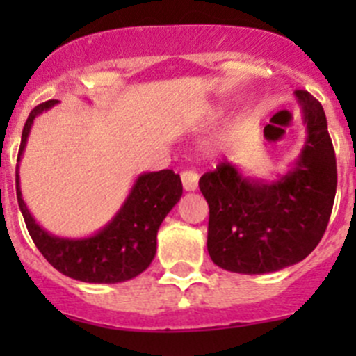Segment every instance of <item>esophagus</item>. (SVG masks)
I'll list each match as a JSON object with an SVG mask.
<instances>
[{
	"label": "esophagus",
	"instance_id": "1",
	"mask_svg": "<svg viewBox=\"0 0 356 356\" xmlns=\"http://www.w3.org/2000/svg\"><path fill=\"white\" fill-rule=\"evenodd\" d=\"M181 181L186 191H196V188H198V174H196V172L193 170L182 172Z\"/></svg>",
	"mask_w": 356,
	"mask_h": 356
}]
</instances>
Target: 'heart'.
<instances>
[{"label":"heart","instance_id":"heart-1","mask_svg":"<svg viewBox=\"0 0 356 356\" xmlns=\"http://www.w3.org/2000/svg\"><path fill=\"white\" fill-rule=\"evenodd\" d=\"M215 113H218V110H215ZM236 132H238V122L236 120L229 122V125L224 129V131H220L218 134H215L213 138H210L207 143H204L203 145L204 155L215 158L220 155V153H224L225 149L232 145V141H234Z\"/></svg>","mask_w":356,"mask_h":356}]
</instances>
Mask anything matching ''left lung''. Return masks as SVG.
Wrapping results in <instances>:
<instances>
[{
  "label": "left lung",
  "mask_w": 356,
  "mask_h": 356,
  "mask_svg": "<svg viewBox=\"0 0 356 356\" xmlns=\"http://www.w3.org/2000/svg\"><path fill=\"white\" fill-rule=\"evenodd\" d=\"M307 138L288 174L246 175L220 163L200 179L210 208L211 261L236 274H270L307 258L324 236L336 196V155L321 103L294 91Z\"/></svg>",
  "instance_id": "8db88e82"
}]
</instances>
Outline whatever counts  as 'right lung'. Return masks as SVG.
Here are the masks:
<instances>
[{
	"label": "right lung",
	"instance_id": "right-lung-1",
	"mask_svg": "<svg viewBox=\"0 0 356 356\" xmlns=\"http://www.w3.org/2000/svg\"><path fill=\"white\" fill-rule=\"evenodd\" d=\"M56 99L35 106L29 113L17 158V200L32 241L42 257L67 277L92 284H115L134 279L149 267L156 253V234L168 211L182 196V182L172 170L143 172L127 198L108 224L88 238H62L35 222L20 191L19 167L32 124Z\"/></svg>",
	"mask_w": 356,
	"mask_h": 356
}]
</instances>
